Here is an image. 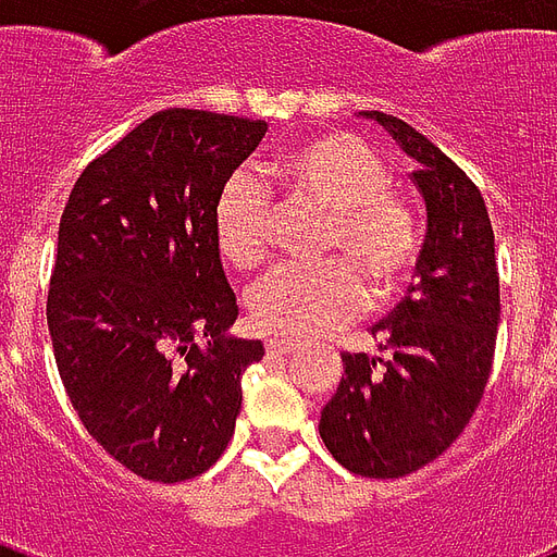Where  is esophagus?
I'll return each mask as SVG.
<instances>
[{
  "label": "esophagus",
  "instance_id": "obj_1",
  "mask_svg": "<svg viewBox=\"0 0 557 557\" xmlns=\"http://www.w3.org/2000/svg\"><path fill=\"white\" fill-rule=\"evenodd\" d=\"M265 349H269V356H288V352L300 349V344H297V341H286V338H271L269 344H265Z\"/></svg>",
  "mask_w": 557,
  "mask_h": 557
}]
</instances>
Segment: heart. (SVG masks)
Listing matches in <instances>:
<instances>
[{
  "label": "heart",
  "mask_w": 557,
  "mask_h": 557,
  "mask_svg": "<svg viewBox=\"0 0 557 557\" xmlns=\"http://www.w3.org/2000/svg\"><path fill=\"white\" fill-rule=\"evenodd\" d=\"M288 199L326 208L318 236L323 260L280 265L248 295L253 326L306 338L347 321L364 306V286L384 304L413 280L422 257V225L413 205L389 187L375 147L352 133H321L269 161ZM271 193L248 170H236L213 201V243L239 271L260 269L269 253Z\"/></svg>",
  "instance_id": "obj_1"
}]
</instances>
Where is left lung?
<instances>
[{
    "instance_id": "obj_1",
    "label": "left lung",
    "mask_w": 557,
    "mask_h": 557,
    "mask_svg": "<svg viewBox=\"0 0 557 557\" xmlns=\"http://www.w3.org/2000/svg\"><path fill=\"white\" fill-rule=\"evenodd\" d=\"M379 121L416 161L428 210L419 283L370 330L389 358L344 352V375L321 410L323 445L361 476L393 480L450 448L483 398L500 323L494 231L476 185L401 117Z\"/></svg>"
}]
</instances>
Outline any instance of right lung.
<instances>
[{
    "label": "right lung",
    "mask_w": 557,
    "mask_h": 557,
    "mask_svg": "<svg viewBox=\"0 0 557 557\" xmlns=\"http://www.w3.org/2000/svg\"><path fill=\"white\" fill-rule=\"evenodd\" d=\"M265 129L156 112L83 170L60 219L46 306L57 370L91 440L152 483L222 457L243 372L265 356L225 335L239 309L213 243L219 187Z\"/></svg>",
    "instance_id": "add662e5"
}]
</instances>
